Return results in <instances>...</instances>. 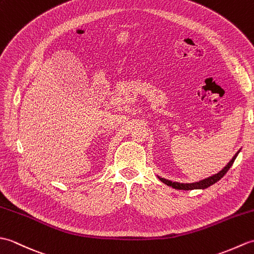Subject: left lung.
<instances>
[{"label":"left lung","instance_id":"left-lung-1","mask_svg":"<svg viewBox=\"0 0 254 254\" xmlns=\"http://www.w3.org/2000/svg\"><path fill=\"white\" fill-rule=\"evenodd\" d=\"M239 152H240V149L235 154L233 159H231V160L229 161V163H228L227 165H226V166L224 167V168H223L222 170H220L219 172H217V174H215V175H213V176H210V177L206 178V179H203V180H201V181L192 182V183H180V182L170 181V180H168V179H165V178H160V177H158V179H159L161 182H164L165 185L169 186V187L174 188V189H178V190H196V189H206V188L210 187L212 185H214V183H216L217 181H219L220 179H222V178L226 175V172H227V171L230 169V167L233 166L234 161H235V159L237 158V156H238Z\"/></svg>","mask_w":254,"mask_h":254}]
</instances>
